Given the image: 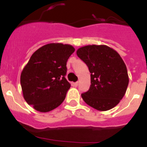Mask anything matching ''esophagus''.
<instances>
[{"mask_svg":"<svg viewBox=\"0 0 147 147\" xmlns=\"http://www.w3.org/2000/svg\"><path fill=\"white\" fill-rule=\"evenodd\" d=\"M78 85H79V82H78L74 83V87H77Z\"/></svg>","mask_w":147,"mask_h":147,"instance_id":"esophagus-1","label":"esophagus"}]
</instances>
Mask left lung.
Here are the masks:
<instances>
[{
	"mask_svg": "<svg viewBox=\"0 0 147 147\" xmlns=\"http://www.w3.org/2000/svg\"><path fill=\"white\" fill-rule=\"evenodd\" d=\"M76 54L91 74V85L82 93L83 100L100 111L113 108L124 97L129 84L127 67L120 55L105 45L83 46Z\"/></svg>",
	"mask_w": 147,
	"mask_h": 147,
	"instance_id": "obj_1",
	"label": "left lung"
}]
</instances>
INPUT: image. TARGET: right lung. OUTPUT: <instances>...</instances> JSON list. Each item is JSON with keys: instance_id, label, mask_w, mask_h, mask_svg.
<instances>
[{"instance_id": "obj_1", "label": "right lung", "mask_w": 147, "mask_h": 147, "mask_svg": "<svg viewBox=\"0 0 147 147\" xmlns=\"http://www.w3.org/2000/svg\"><path fill=\"white\" fill-rule=\"evenodd\" d=\"M72 45L50 43L32 55L20 75L26 102L37 111L49 112L62 103L71 84L65 79L67 61L74 52Z\"/></svg>"}]
</instances>
